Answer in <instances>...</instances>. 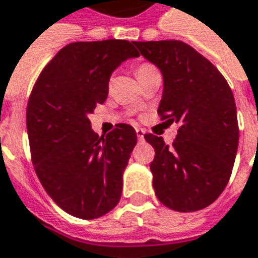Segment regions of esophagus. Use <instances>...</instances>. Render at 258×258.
<instances>
[{
    "mask_svg": "<svg viewBox=\"0 0 258 258\" xmlns=\"http://www.w3.org/2000/svg\"><path fill=\"white\" fill-rule=\"evenodd\" d=\"M135 133H137V137H138V140L142 141L144 140V135H145V131L142 128H135Z\"/></svg>",
    "mask_w": 258,
    "mask_h": 258,
    "instance_id": "34e87169",
    "label": "esophagus"
}]
</instances>
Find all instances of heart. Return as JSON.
Segmentation results:
<instances>
[{
  "label": "heart",
  "mask_w": 258,
  "mask_h": 258,
  "mask_svg": "<svg viewBox=\"0 0 258 258\" xmlns=\"http://www.w3.org/2000/svg\"><path fill=\"white\" fill-rule=\"evenodd\" d=\"M155 67H152L151 64H141V66H138V68H137V77H138V79L141 78V77H144L145 74L151 73V71H154Z\"/></svg>",
  "instance_id": "1"
}]
</instances>
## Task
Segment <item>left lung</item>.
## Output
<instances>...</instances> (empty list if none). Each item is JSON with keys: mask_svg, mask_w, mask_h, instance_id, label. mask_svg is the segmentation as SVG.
<instances>
[{"mask_svg": "<svg viewBox=\"0 0 258 258\" xmlns=\"http://www.w3.org/2000/svg\"><path fill=\"white\" fill-rule=\"evenodd\" d=\"M135 46L163 75L160 120L180 124L172 145L144 135L155 149V194L170 210H203L225 190L235 163L239 125L232 89L217 67L184 41Z\"/></svg>", "mask_w": 258, "mask_h": 258, "instance_id": "obj_1", "label": "left lung"}]
</instances>
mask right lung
<instances>
[{
	"instance_id": "add662e5",
	"label": "right lung",
	"mask_w": 258,
	"mask_h": 258,
	"mask_svg": "<svg viewBox=\"0 0 258 258\" xmlns=\"http://www.w3.org/2000/svg\"><path fill=\"white\" fill-rule=\"evenodd\" d=\"M135 41H77L43 68L26 109L32 163L53 201L73 217L95 219L120 201L123 172L137 144L128 124L106 137L88 114L104 103L111 73L138 57Z\"/></svg>"
}]
</instances>
